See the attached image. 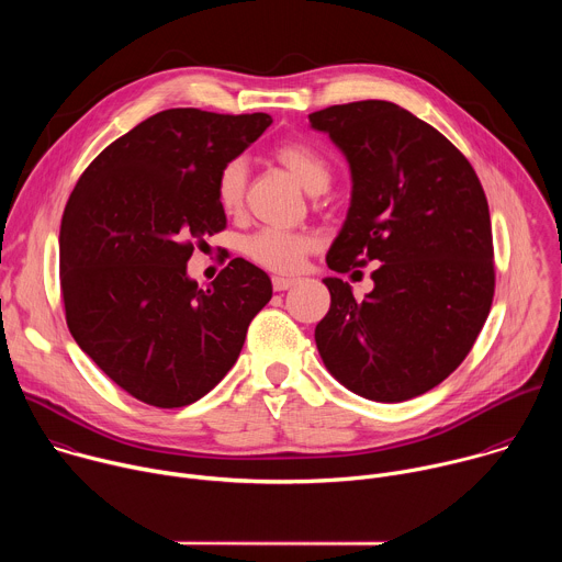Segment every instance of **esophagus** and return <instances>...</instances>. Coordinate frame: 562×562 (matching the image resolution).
<instances>
[{
  "label": "esophagus",
  "instance_id": "1",
  "mask_svg": "<svg viewBox=\"0 0 562 562\" xmlns=\"http://www.w3.org/2000/svg\"><path fill=\"white\" fill-rule=\"evenodd\" d=\"M293 284H297V278H282V276H276V278H273V289H276V291H286V289H291Z\"/></svg>",
  "mask_w": 562,
  "mask_h": 562
}]
</instances>
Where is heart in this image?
<instances>
[{
    "mask_svg": "<svg viewBox=\"0 0 562 562\" xmlns=\"http://www.w3.org/2000/svg\"><path fill=\"white\" fill-rule=\"evenodd\" d=\"M273 157L282 167H286L297 178V182L311 193L325 191L331 182L329 159L304 139L280 142L273 148ZM247 180H249V169L243 157H233L226 165H222L215 178V198L224 213H237L243 209L245 195H247ZM315 245H317V237L308 231H286L276 226H265L247 239L245 251L262 269L291 273L302 267L304 258L315 249Z\"/></svg>",
    "mask_w": 562,
    "mask_h": 562,
    "instance_id": "obj_1",
    "label": "heart"
}]
</instances>
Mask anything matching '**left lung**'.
Listing matches in <instances>:
<instances>
[{"label":"left lung","mask_w":562,"mask_h":562,"mask_svg":"<svg viewBox=\"0 0 562 562\" xmlns=\"http://www.w3.org/2000/svg\"><path fill=\"white\" fill-rule=\"evenodd\" d=\"M351 167V206L327 254L336 273L380 262L356 300L327 278L331 308L315 327L327 369L375 403H403L471 351L492 308L490 204L469 159L431 124L382 100L308 115Z\"/></svg>","instance_id":"1"}]
</instances>
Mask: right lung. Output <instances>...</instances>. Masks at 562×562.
Wrapping results in <instances>:
<instances>
[{"label":"right lung","mask_w":562,"mask_h":562,"mask_svg":"<svg viewBox=\"0 0 562 562\" xmlns=\"http://www.w3.org/2000/svg\"><path fill=\"white\" fill-rule=\"evenodd\" d=\"M271 115L157 113L79 176L59 228V289L75 342L120 389L159 409L187 407L235 364L271 280L235 258L198 289L187 262L226 228L222 165Z\"/></svg>","instance_id":"add662e5"}]
</instances>
